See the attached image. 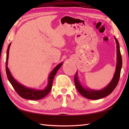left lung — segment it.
Wrapping results in <instances>:
<instances>
[{
  "instance_id": "obj_1",
  "label": "left lung",
  "mask_w": 129,
  "mask_h": 129,
  "mask_svg": "<svg viewBox=\"0 0 129 129\" xmlns=\"http://www.w3.org/2000/svg\"><path fill=\"white\" fill-rule=\"evenodd\" d=\"M115 39L117 44V65L116 72L115 73L114 76L108 86L101 90H92L84 89L79 83L77 76H76L77 73H76L74 77L75 85L79 92L84 97L91 100H98L103 98L110 94L113 91V90L115 89L117 84H118L122 68V57L121 53H120V46L118 41L115 38Z\"/></svg>"
}]
</instances>
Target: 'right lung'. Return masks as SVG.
Instances as JSON below:
<instances>
[{
    "instance_id": "1",
    "label": "right lung",
    "mask_w": 129,
    "mask_h": 129,
    "mask_svg": "<svg viewBox=\"0 0 129 129\" xmlns=\"http://www.w3.org/2000/svg\"><path fill=\"white\" fill-rule=\"evenodd\" d=\"M11 43L8 46V50L7 52V59L6 62H5V69H6V73L7 78L9 80L10 84H12L13 88L14 89L15 91L18 93V94L22 98L26 99L32 100H38L41 99L43 98L46 96L49 92H50L52 85H53V82L54 78L57 72L61 67L62 62L58 64L54 68L53 70L50 73L49 77V83L47 87L43 90H37L34 89H31L28 88L25 86H23L22 85L18 83L13 78L12 75H11L10 71L8 68V59L9 56V51Z\"/></svg>"
}]
</instances>
